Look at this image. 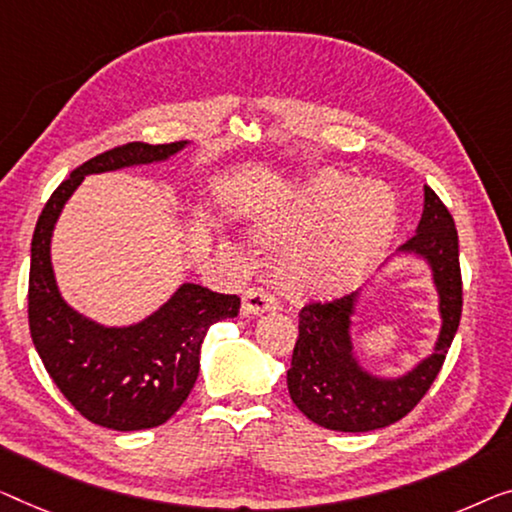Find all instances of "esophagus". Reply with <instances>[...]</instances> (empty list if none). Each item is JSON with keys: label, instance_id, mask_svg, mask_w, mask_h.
Here are the masks:
<instances>
[{"label": "esophagus", "instance_id": "obj_1", "mask_svg": "<svg viewBox=\"0 0 512 512\" xmlns=\"http://www.w3.org/2000/svg\"><path fill=\"white\" fill-rule=\"evenodd\" d=\"M278 299L266 287H250L243 296V315H262L266 310H276Z\"/></svg>", "mask_w": 512, "mask_h": 512}]
</instances>
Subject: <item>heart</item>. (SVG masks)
<instances>
[{
    "instance_id": "obj_1",
    "label": "heart",
    "mask_w": 512,
    "mask_h": 512,
    "mask_svg": "<svg viewBox=\"0 0 512 512\" xmlns=\"http://www.w3.org/2000/svg\"><path fill=\"white\" fill-rule=\"evenodd\" d=\"M322 224L315 239L287 264V282L301 292H338L361 276L391 239L395 202L379 183L352 190L349 179L322 177L273 234H305Z\"/></svg>"
}]
</instances>
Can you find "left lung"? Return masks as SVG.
Listing matches in <instances>:
<instances>
[{"label": "left lung", "instance_id": "8db88e82", "mask_svg": "<svg viewBox=\"0 0 512 512\" xmlns=\"http://www.w3.org/2000/svg\"><path fill=\"white\" fill-rule=\"evenodd\" d=\"M402 250L425 257L437 282L444 326L434 354L400 379H377L358 368L352 356L349 324L356 294L305 303L299 312V338L287 370V388L312 423L338 432H370L393 425L423 400L441 372L462 317V271L455 220L430 186H425L418 232Z\"/></svg>", "mask_w": 512, "mask_h": 512}]
</instances>
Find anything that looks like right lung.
<instances>
[{"label":"right lung","mask_w":512,"mask_h":512,"mask_svg":"<svg viewBox=\"0 0 512 512\" xmlns=\"http://www.w3.org/2000/svg\"><path fill=\"white\" fill-rule=\"evenodd\" d=\"M183 144L128 142L87 160L59 183L34 230L27 294L34 347L64 398L87 421L110 430H149L170 421L200 375V347L209 326L239 315L241 299L186 282L144 322L105 329L59 296L50 264L52 227L87 174L165 160Z\"/></svg>","instance_id":"add662e5"}]
</instances>
